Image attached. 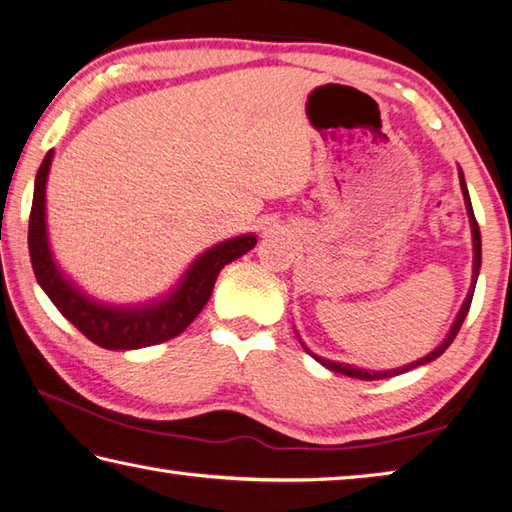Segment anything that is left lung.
<instances>
[{
  "label": "left lung",
  "instance_id": "8db88e82",
  "mask_svg": "<svg viewBox=\"0 0 512 512\" xmlns=\"http://www.w3.org/2000/svg\"><path fill=\"white\" fill-rule=\"evenodd\" d=\"M459 184H462V193H464V202H466V210H468V217H470V226H473V246H475V262H473V288H470V293H468V297H466V302H464L462 310H459V315H457V319H455L453 328H450L448 337L444 339V344H442V346H437V348L433 350V353L426 355L424 359H419V362H413V364H408V366H404V368L386 370V373H368V370H359V368H355V366H348V364H335V362H328V359H322V357L313 355V353H310V350L304 346L308 355H313V357L317 359V362L322 364V366H326L328 370H335V373H342V375H348V377L364 379V382H370V379H384V377L402 375V373H408V370H413V368H417V366H422V364L433 362V359H437L439 355L444 353V350H446L450 344H453V339L457 337L459 328H462L464 319H466V315H468V310H470V302H473V293H475V284H477L479 266H482V235H479V224H477L475 213H473V204H470V195H468V188H466V182H464V173H462V170H459Z\"/></svg>",
  "mask_w": 512,
  "mask_h": 512
}]
</instances>
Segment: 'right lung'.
Segmentation results:
<instances>
[{
    "label": "right lung",
    "instance_id": "1",
    "mask_svg": "<svg viewBox=\"0 0 512 512\" xmlns=\"http://www.w3.org/2000/svg\"><path fill=\"white\" fill-rule=\"evenodd\" d=\"M53 159L48 150L35 177L33 208L28 219V253L35 277L50 302L90 342L108 350H130L168 342L177 337L202 313L213 293L215 279L226 264L246 255L257 244L255 235H242L217 244L188 268L173 295L157 304L135 308H113L97 304L66 282L50 255L46 239V177Z\"/></svg>",
    "mask_w": 512,
    "mask_h": 512
}]
</instances>
